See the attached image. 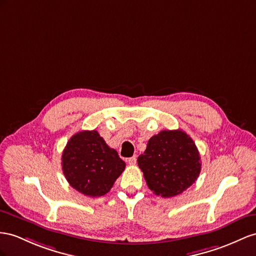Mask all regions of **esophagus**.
Wrapping results in <instances>:
<instances>
[{
    "label": "esophagus",
    "mask_w": 256,
    "mask_h": 256,
    "mask_svg": "<svg viewBox=\"0 0 256 256\" xmlns=\"http://www.w3.org/2000/svg\"><path fill=\"white\" fill-rule=\"evenodd\" d=\"M136 161H137V159H136V156H130V158H128V162L130 163V166H134V164H136Z\"/></svg>",
    "instance_id": "esophagus-1"
}]
</instances>
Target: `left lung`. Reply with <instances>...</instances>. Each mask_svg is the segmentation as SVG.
I'll return each instance as SVG.
<instances>
[{"instance_id":"8db88e82","label":"left lung","mask_w":256,"mask_h":256,"mask_svg":"<svg viewBox=\"0 0 256 256\" xmlns=\"http://www.w3.org/2000/svg\"><path fill=\"white\" fill-rule=\"evenodd\" d=\"M137 162L150 190L164 198L185 192L201 171L196 144L182 130H164L154 135Z\"/></svg>"}]
</instances>
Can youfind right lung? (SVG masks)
<instances>
[{"label": "right lung", "instance_id": "add662e5", "mask_svg": "<svg viewBox=\"0 0 256 256\" xmlns=\"http://www.w3.org/2000/svg\"><path fill=\"white\" fill-rule=\"evenodd\" d=\"M62 166L72 188L85 196H100L109 192L126 162L94 130L71 137L62 152Z\"/></svg>", "mask_w": 256, "mask_h": 256}]
</instances>
